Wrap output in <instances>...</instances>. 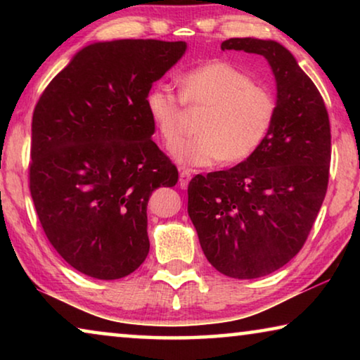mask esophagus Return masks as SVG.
Here are the masks:
<instances>
[{
    "label": "esophagus",
    "mask_w": 360,
    "mask_h": 360,
    "mask_svg": "<svg viewBox=\"0 0 360 360\" xmlns=\"http://www.w3.org/2000/svg\"><path fill=\"white\" fill-rule=\"evenodd\" d=\"M191 178H192L191 169L182 168L181 172H179V186H181V188H187L188 181H191Z\"/></svg>",
    "instance_id": "obj_1"
}]
</instances>
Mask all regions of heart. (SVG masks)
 <instances>
[{
	"instance_id": "obj_1",
	"label": "heart",
	"mask_w": 360,
	"mask_h": 360,
	"mask_svg": "<svg viewBox=\"0 0 360 360\" xmlns=\"http://www.w3.org/2000/svg\"><path fill=\"white\" fill-rule=\"evenodd\" d=\"M179 90L176 94L165 82L152 85L146 108L168 144L181 135L184 103L206 108L197 127L200 135L179 139L169 148L182 167L246 160L265 141L275 120L273 94L229 62H210L182 72Z\"/></svg>"
}]
</instances>
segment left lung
Listing matches in <instances>:
<instances>
[{
  "label": "left lung",
  "instance_id": "1",
  "mask_svg": "<svg viewBox=\"0 0 360 360\" xmlns=\"http://www.w3.org/2000/svg\"><path fill=\"white\" fill-rule=\"evenodd\" d=\"M221 49L266 60L276 114L245 162L195 176L187 211L210 264L225 276L254 279L284 266L308 238L327 192L330 124L319 90L279 42L231 38Z\"/></svg>",
  "mask_w": 360,
  "mask_h": 360
}]
</instances>
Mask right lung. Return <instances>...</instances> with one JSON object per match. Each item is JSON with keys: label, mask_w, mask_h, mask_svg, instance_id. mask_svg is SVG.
Returning <instances> with one entry per match:
<instances>
[{"label": "right lung", "mask_w": 360, "mask_h": 360, "mask_svg": "<svg viewBox=\"0 0 360 360\" xmlns=\"http://www.w3.org/2000/svg\"><path fill=\"white\" fill-rule=\"evenodd\" d=\"M184 41L117 39L79 51L52 79L32 122L30 192L56 251L84 275L119 279L149 252L148 202L178 169L152 141V84Z\"/></svg>", "instance_id": "obj_1"}]
</instances>
